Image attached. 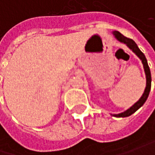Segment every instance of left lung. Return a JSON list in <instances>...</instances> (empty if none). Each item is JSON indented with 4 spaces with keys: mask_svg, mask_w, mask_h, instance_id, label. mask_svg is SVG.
I'll return each mask as SVG.
<instances>
[{
    "mask_svg": "<svg viewBox=\"0 0 155 155\" xmlns=\"http://www.w3.org/2000/svg\"><path fill=\"white\" fill-rule=\"evenodd\" d=\"M113 35L115 36V38L121 43L125 44L131 50L141 59L142 61V64H143V67H144V70H145V74H146V78H147V86L145 88V91L143 93V95L140 98V100L135 103L134 104L132 105L130 109H128L127 110L124 111L122 113L119 114H114V117H129L131 116L132 114H133L135 111H137L140 108L142 105L145 104V102L147 101V97L149 96V92H150L151 89V72L149 67H148V64H147V60L146 59L144 53L140 50V48L138 47L137 44L133 41L131 38H128L126 37H124V35H122L120 32L118 31H113Z\"/></svg>",
    "mask_w": 155,
    "mask_h": 155,
    "instance_id": "8db88e82",
    "label": "left lung"
}]
</instances>
